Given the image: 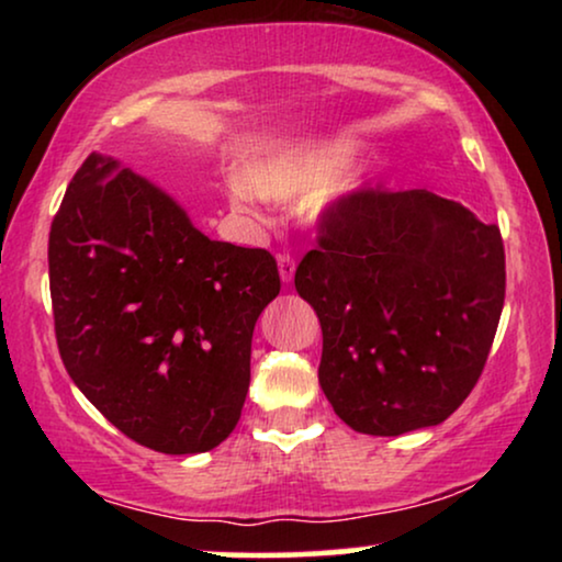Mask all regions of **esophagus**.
I'll return each instance as SVG.
<instances>
[{"label": "esophagus", "instance_id": "esophagus-1", "mask_svg": "<svg viewBox=\"0 0 562 562\" xmlns=\"http://www.w3.org/2000/svg\"><path fill=\"white\" fill-rule=\"evenodd\" d=\"M294 273H296V260L289 256V252H283V256H279V276L283 283H291L294 281Z\"/></svg>", "mask_w": 562, "mask_h": 562}]
</instances>
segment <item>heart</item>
<instances>
[{"label":"heart","mask_w":562,"mask_h":562,"mask_svg":"<svg viewBox=\"0 0 562 562\" xmlns=\"http://www.w3.org/2000/svg\"><path fill=\"white\" fill-rule=\"evenodd\" d=\"M358 153L360 143L352 137L281 145L240 168V179L227 183V202L235 212L250 214L252 196L286 204L314 191L306 199L302 217L306 222H319L356 199L371 183V166L344 171Z\"/></svg>","instance_id":"1"}]
</instances>
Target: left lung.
I'll use <instances>...</instances> for the list:
<instances>
[{"mask_svg":"<svg viewBox=\"0 0 562 562\" xmlns=\"http://www.w3.org/2000/svg\"><path fill=\"white\" fill-rule=\"evenodd\" d=\"M319 233L294 283L322 325L327 402L363 435L440 425L473 391L502 317L498 227L427 189H366Z\"/></svg>","mask_w":562,"mask_h":562,"instance_id":"8db88e82","label":"left lung"}]
</instances>
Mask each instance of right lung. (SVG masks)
I'll list each match as a JSON object with an SVG mask.
<instances>
[{
  "label": "right lung",
  "mask_w": 562,
  "mask_h": 562,
  "mask_svg": "<svg viewBox=\"0 0 562 562\" xmlns=\"http://www.w3.org/2000/svg\"><path fill=\"white\" fill-rule=\"evenodd\" d=\"M48 268L60 360L122 435L166 456L227 440L252 329L281 291L271 252L210 240L164 189L91 153L53 217Z\"/></svg>",
  "instance_id": "right-lung-1"
}]
</instances>
